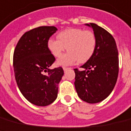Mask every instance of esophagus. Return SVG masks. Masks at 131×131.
Wrapping results in <instances>:
<instances>
[{"instance_id":"1","label":"esophagus","mask_w":131,"mask_h":131,"mask_svg":"<svg viewBox=\"0 0 131 131\" xmlns=\"http://www.w3.org/2000/svg\"><path fill=\"white\" fill-rule=\"evenodd\" d=\"M63 70L66 71L68 69H69V68H67V67H63Z\"/></svg>"}]
</instances>
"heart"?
Returning <instances> with one entry per match:
<instances>
[{"label":"heart","mask_w":131,"mask_h":131,"mask_svg":"<svg viewBox=\"0 0 131 131\" xmlns=\"http://www.w3.org/2000/svg\"><path fill=\"white\" fill-rule=\"evenodd\" d=\"M58 39L51 38L47 43L51 54L59 57L66 49L68 52L61 55L57 64L67 66L78 61L85 63L89 60L95 51L97 40L93 32L81 28H68L59 32Z\"/></svg>","instance_id":"1"}]
</instances>
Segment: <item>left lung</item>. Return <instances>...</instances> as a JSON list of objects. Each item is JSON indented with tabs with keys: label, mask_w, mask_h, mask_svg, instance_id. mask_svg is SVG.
I'll return each mask as SVG.
<instances>
[{
	"label": "left lung",
	"mask_w": 131,
	"mask_h": 131,
	"mask_svg": "<svg viewBox=\"0 0 131 131\" xmlns=\"http://www.w3.org/2000/svg\"><path fill=\"white\" fill-rule=\"evenodd\" d=\"M93 28L97 40L91 58L74 69L75 88L80 99L89 103L103 101L112 93L116 83L119 71L118 52L114 38L107 30L97 24H86Z\"/></svg>",
	"instance_id": "1"
}]
</instances>
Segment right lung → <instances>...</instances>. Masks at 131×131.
Returning a JSON list of instances; mask_svg holds the SVG:
<instances>
[{
    "instance_id": "add662e5",
    "label": "right lung",
    "mask_w": 131,
    "mask_h": 131,
    "mask_svg": "<svg viewBox=\"0 0 131 131\" xmlns=\"http://www.w3.org/2000/svg\"><path fill=\"white\" fill-rule=\"evenodd\" d=\"M57 29L40 26L20 38L13 53L15 78L19 89L28 101L46 106L55 101L58 84L64 74L61 67L50 69L55 61L49 51V38Z\"/></svg>"
}]
</instances>
